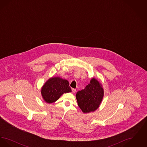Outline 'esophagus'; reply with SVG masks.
Returning <instances> with one entry per match:
<instances>
[{
  "instance_id": "obj_1",
  "label": "esophagus",
  "mask_w": 147,
  "mask_h": 147,
  "mask_svg": "<svg viewBox=\"0 0 147 147\" xmlns=\"http://www.w3.org/2000/svg\"><path fill=\"white\" fill-rule=\"evenodd\" d=\"M71 91H72L73 93H74V92H76V89H71Z\"/></svg>"
}]
</instances>
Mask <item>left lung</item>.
Instances as JSON below:
<instances>
[{
	"label": "left lung",
	"mask_w": 147,
	"mask_h": 147,
	"mask_svg": "<svg viewBox=\"0 0 147 147\" xmlns=\"http://www.w3.org/2000/svg\"><path fill=\"white\" fill-rule=\"evenodd\" d=\"M104 97V89L98 80L92 78L84 89L76 94L79 107L84 113L93 112L97 110Z\"/></svg>",
	"instance_id": "8db88e82"
}]
</instances>
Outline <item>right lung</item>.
Instances as JSON below:
<instances>
[{
  "label": "right lung",
  "instance_id": "obj_1",
  "mask_svg": "<svg viewBox=\"0 0 147 147\" xmlns=\"http://www.w3.org/2000/svg\"><path fill=\"white\" fill-rule=\"evenodd\" d=\"M71 91L68 80L59 77H53L43 85L41 94L45 101L51 104L57 101L64 93Z\"/></svg>",
  "mask_w": 147,
  "mask_h": 147
}]
</instances>
